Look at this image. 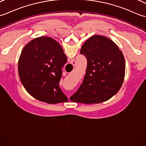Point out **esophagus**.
Listing matches in <instances>:
<instances>
[{
    "label": "esophagus",
    "instance_id": "1",
    "mask_svg": "<svg viewBox=\"0 0 146 146\" xmlns=\"http://www.w3.org/2000/svg\"><path fill=\"white\" fill-rule=\"evenodd\" d=\"M71 63H72L73 66H76V62H75V61H74V60L71 61Z\"/></svg>",
    "mask_w": 146,
    "mask_h": 146
}]
</instances>
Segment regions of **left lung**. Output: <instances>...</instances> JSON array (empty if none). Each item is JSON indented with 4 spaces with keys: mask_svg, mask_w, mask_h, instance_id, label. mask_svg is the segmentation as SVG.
I'll return each mask as SVG.
<instances>
[{
    "mask_svg": "<svg viewBox=\"0 0 146 146\" xmlns=\"http://www.w3.org/2000/svg\"><path fill=\"white\" fill-rule=\"evenodd\" d=\"M87 67L82 84L70 100L83 104L100 103L115 95L123 84L126 64L123 53L107 37L95 35L81 46Z\"/></svg>",
    "mask_w": 146,
    "mask_h": 146,
    "instance_id": "left-lung-1",
    "label": "left lung"
}]
</instances>
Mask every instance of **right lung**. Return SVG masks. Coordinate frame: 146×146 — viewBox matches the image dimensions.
I'll return each instance as SVG.
<instances>
[{"label": "right lung", "instance_id": "1", "mask_svg": "<svg viewBox=\"0 0 146 146\" xmlns=\"http://www.w3.org/2000/svg\"><path fill=\"white\" fill-rule=\"evenodd\" d=\"M67 61L63 49L55 40L40 36L23 48L19 60L20 81L35 99L48 104L68 102L60 88L62 68Z\"/></svg>", "mask_w": 146, "mask_h": 146}]
</instances>
